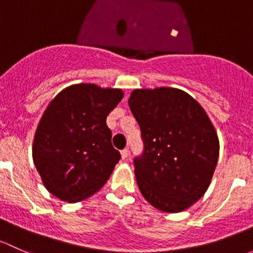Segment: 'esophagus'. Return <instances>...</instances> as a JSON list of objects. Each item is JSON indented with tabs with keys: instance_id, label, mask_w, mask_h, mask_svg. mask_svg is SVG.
<instances>
[{
	"instance_id": "34e87169",
	"label": "esophagus",
	"mask_w": 253,
	"mask_h": 253,
	"mask_svg": "<svg viewBox=\"0 0 253 253\" xmlns=\"http://www.w3.org/2000/svg\"><path fill=\"white\" fill-rule=\"evenodd\" d=\"M121 155L123 160H126V158L129 157V150H127V148H124V150L121 152Z\"/></svg>"
}]
</instances>
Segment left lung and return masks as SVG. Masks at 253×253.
Returning <instances> with one entry per match:
<instances>
[{
  "mask_svg": "<svg viewBox=\"0 0 253 253\" xmlns=\"http://www.w3.org/2000/svg\"><path fill=\"white\" fill-rule=\"evenodd\" d=\"M129 107L145 151L134 160L142 196L157 210H187L207 191L219 156V140L205 109L174 87L136 88Z\"/></svg>",
  "mask_w": 253,
  "mask_h": 253,
  "instance_id": "left-lung-1",
  "label": "left lung"
}]
</instances>
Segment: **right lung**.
<instances>
[{
	"mask_svg": "<svg viewBox=\"0 0 253 253\" xmlns=\"http://www.w3.org/2000/svg\"><path fill=\"white\" fill-rule=\"evenodd\" d=\"M123 96L121 88L75 84L49 102L33 142L34 165L49 194L74 204L107 183L121 153L106 119Z\"/></svg>",
	"mask_w": 253,
	"mask_h": 253,
	"instance_id": "1",
	"label": "right lung"
}]
</instances>
